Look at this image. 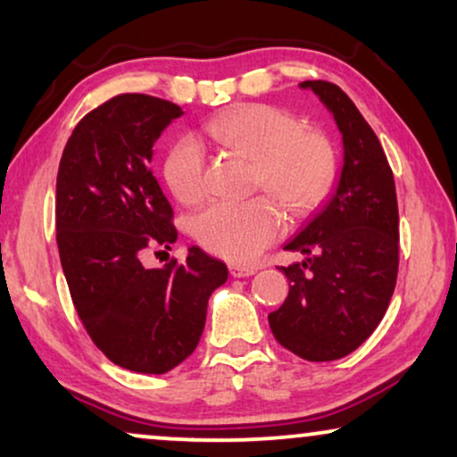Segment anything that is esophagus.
Masks as SVG:
<instances>
[{
	"instance_id": "obj_1",
	"label": "esophagus",
	"mask_w": 457,
	"mask_h": 457,
	"mask_svg": "<svg viewBox=\"0 0 457 457\" xmlns=\"http://www.w3.org/2000/svg\"><path fill=\"white\" fill-rule=\"evenodd\" d=\"M230 274H233L235 278L252 277V274H255V268L253 266H243V264H230Z\"/></svg>"
}]
</instances>
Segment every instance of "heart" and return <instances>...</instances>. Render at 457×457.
Here are the masks:
<instances>
[{"label": "heart", "mask_w": 457, "mask_h": 457, "mask_svg": "<svg viewBox=\"0 0 457 457\" xmlns=\"http://www.w3.org/2000/svg\"><path fill=\"white\" fill-rule=\"evenodd\" d=\"M291 112L268 104L237 105L205 124L220 145L253 162V185L262 187L293 216L316 208L333 185L337 158L320 130H302ZM205 160L191 137L179 139L164 160V180L179 202L204 197ZM195 237L210 252L233 262H252L283 230V216L270 199L214 202L197 214Z\"/></svg>", "instance_id": "b5f03b06"}]
</instances>
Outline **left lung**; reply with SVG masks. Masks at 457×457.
<instances>
[{"label": "left lung", "instance_id": "obj_1", "mask_svg": "<svg viewBox=\"0 0 457 457\" xmlns=\"http://www.w3.org/2000/svg\"><path fill=\"white\" fill-rule=\"evenodd\" d=\"M333 114L343 137L335 193L287 243L305 255L280 266L289 295L268 314L280 345L308 361L358 349L389 308L399 266V212L386 155L355 104L328 80H303Z\"/></svg>", "mask_w": 457, "mask_h": 457}]
</instances>
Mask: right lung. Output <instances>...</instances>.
Returning <instances> with one entry per match:
<instances>
[{
    "label": "right lung",
    "instance_id": "1",
    "mask_svg": "<svg viewBox=\"0 0 457 457\" xmlns=\"http://www.w3.org/2000/svg\"><path fill=\"white\" fill-rule=\"evenodd\" d=\"M166 99L122 93L91 110L68 139L55 183V241L77 314L116 366L164 374L189 358L227 264L199 247L187 260L143 266L149 245L177 241L172 208L152 168L154 143L174 118Z\"/></svg>",
    "mask_w": 457,
    "mask_h": 457
}]
</instances>
